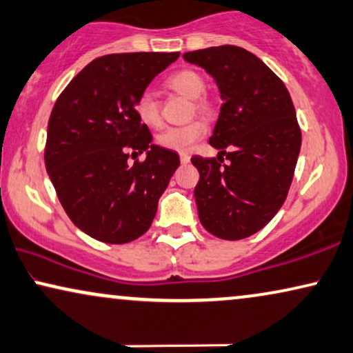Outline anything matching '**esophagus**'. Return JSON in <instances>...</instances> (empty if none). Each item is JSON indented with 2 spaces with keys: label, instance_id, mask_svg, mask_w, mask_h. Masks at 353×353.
Here are the masks:
<instances>
[{
  "label": "esophagus",
  "instance_id": "esophagus-1",
  "mask_svg": "<svg viewBox=\"0 0 353 353\" xmlns=\"http://www.w3.org/2000/svg\"><path fill=\"white\" fill-rule=\"evenodd\" d=\"M190 155L188 154H180V162L183 163V165H186V163H190Z\"/></svg>",
  "mask_w": 353,
  "mask_h": 353
}]
</instances>
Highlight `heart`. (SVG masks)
I'll return each instance as SVG.
<instances>
[{
  "mask_svg": "<svg viewBox=\"0 0 353 353\" xmlns=\"http://www.w3.org/2000/svg\"><path fill=\"white\" fill-rule=\"evenodd\" d=\"M165 85L168 89L175 90L176 94L194 100V108L201 113L210 115L212 113V103L210 100L204 99L205 92V81L204 77L194 70H181L173 72L172 76L167 77ZM134 112L137 120L143 125L149 128H157L162 123L160 118V107L159 100L152 92L145 90L137 97L134 103ZM205 134V125L203 121H191L183 126H172L163 130L157 136V144L160 148H165L175 152H188L196 141Z\"/></svg>",
  "mask_w": 353,
  "mask_h": 353,
  "instance_id": "1",
  "label": "heart"
}]
</instances>
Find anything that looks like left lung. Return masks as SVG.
<instances>
[{
	"label": "left lung",
	"mask_w": 353,
	"mask_h": 353,
	"mask_svg": "<svg viewBox=\"0 0 353 353\" xmlns=\"http://www.w3.org/2000/svg\"><path fill=\"white\" fill-rule=\"evenodd\" d=\"M183 58L214 77L223 102L209 137L217 159H191L199 172V221L222 240H241L266 225L287 198L301 145L294 103L283 82L248 50L222 45Z\"/></svg>",
	"instance_id": "1"
}]
</instances>
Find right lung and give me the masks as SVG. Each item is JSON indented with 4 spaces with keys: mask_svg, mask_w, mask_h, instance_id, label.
<instances>
[{
    "mask_svg": "<svg viewBox=\"0 0 353 353\" xmlns=\"http://www.w3.org/2000/svg\"><path fill=\"white\" fill-rule=\"evenodd\" d=\"M180 53H113L90 61L52 110L45 167L72 223L123 245L149 230L159 198L180 165L137 120V97ZM146 152L129 163V152Z\"/></svg>",
    "mask_w": 353,
    "mask_h": 353,
    "instance_id": "1",
    "label": "right lung"
}]
</instances>
